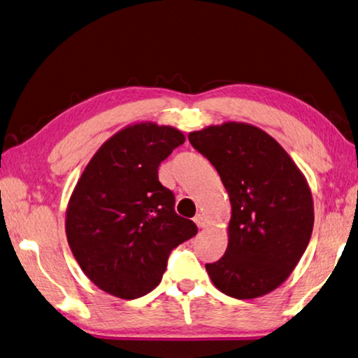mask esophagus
Masks as SVG:
<instances>
[{"instance_id":"esophagus-1","label":"esophagus","mask_w":358,"mask_h":358,"mask_svg":"<svg viewBox=\"0 0 358 358\" xmlns=\"http://www.w3.org/2000/svg\"><path fill=\"white\" fill-rule=\"evenodd\" d=\"M194 222H196V226L199 229H204L207 226V218L202 213H198L196 217H194Z\"/></svg>"}]
</instances>
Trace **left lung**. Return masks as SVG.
<instances>
[{"label": "left lung", "instance_id": "8db88e82", "mask_svg": "<svg viewBox=\"0 0 358 358\" xmlns=\"http://www.w3.org/2000/svg\"><path fill=\"white\" fill-rule=\"evenodd\" d=\"M217 168L231 201L229 243L207 263L213 285L235 299H254L284 284L313 231V198L288 152L260 127L227 121L188 134Z\"/></svg>", "mask_w": 358, "mask_h": 358}]
</instances>
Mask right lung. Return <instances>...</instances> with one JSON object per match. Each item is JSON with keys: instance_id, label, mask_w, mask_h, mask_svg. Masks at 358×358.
Here are the masks:
<instances>
[{"instance_id": "1", "label": "right lung", "mask_w": 358, "mask_h": 358, "mask_svg": "<svg viewBox=\"0 0 358 358\" xmlns=\"http://www.w3.org/2000/svg\"><path fill=\"white\" fill-rule=\"evenodd\" d=\"M185 141L176 127L151 121L126 126L87 164L66 207L74 259L93 284L121 299L156 288L170 252L198 227L174 212L159 165Z\"/></svg>"}]
</instances>
